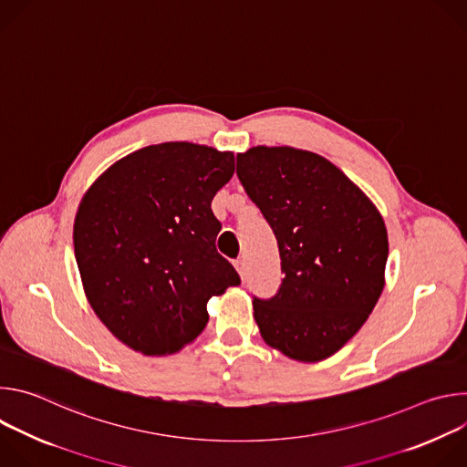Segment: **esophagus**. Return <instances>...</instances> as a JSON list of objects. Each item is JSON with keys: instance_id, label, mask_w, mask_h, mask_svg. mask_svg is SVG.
Returning a JSON list of instances; mask_svg holds the SVG:
<instances>
[{"instance_id": "obj_1", "label": "esophagus", "mask_w": 467, "mask_h": 467, "mask_svg": "<svg viewBox=\"0 0 467 467\" xmlns=\"http://www.w3.org/2000/svg\"><path fill=\"white\" fill-rule=\"evenodd\" d=\"M234 265H236V270H238V274H240V279H242V281H245V279H247V268H245V260H244V256L236 258V260H234Z\"/></svg>"}]
</instances>
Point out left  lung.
Returning a JSON list of instances; mask_svg holds the SVG:
<instances>
[{
    "label": "left lung",
    "mask_w": 467,
    "mask_h": 467,
    "mask_svg": "<svg viewBox=\"0 0 467 467\" xmlns=\"http://www.w3.org/2000/svg\"><path fill=\"white\" fill-rule=\"evenodd\" d=\"M236 175L270 223L285 274L277 294L253 299L264 342L299 362L342 349L384 288L388 233L369 197L327 159L256 146Z\"/></svg>",
    "instance_id": "1"
}]
</instances>
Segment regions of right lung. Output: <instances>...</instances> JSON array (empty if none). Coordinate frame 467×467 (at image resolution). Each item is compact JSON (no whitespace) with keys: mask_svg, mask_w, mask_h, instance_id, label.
<instances>
[{"mask_svg":"<svg viewBox=\"0 0 467 467\" xmlns=\"http://www.w3.org/2000/svg\"><path fill=\"white\" fill-rule=\"evenodd\" d=\"M234 155L190 142L142 148L88 188L76 214L83 288L112 335L148 357L171 355L209 321L207 303L240 285L216 249L211 203Z\"/></svg>","mask_w":467,"mask_h":467,"instance_id":"add662e5","label":"right lung"}]
</instances>
